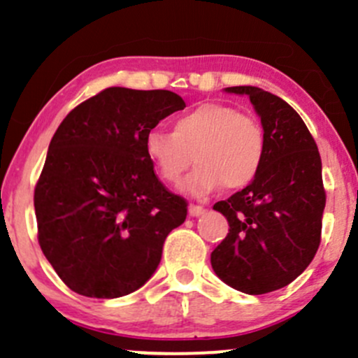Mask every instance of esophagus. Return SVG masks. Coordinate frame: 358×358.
Returning a JSON list of instances; mask_svg holds the SVG:
<instances>
[{
    "label": "esophagus",
    "mask_w": 358,
    "mask_h": 358,
    "mask_svg": "<svg viewBox=\"0 0 358 358\" xmlns=\"http://www.w3.org/2000/svg\"><path fill=\"white\" fill-rule=\"evenodd\" d=\"M204 211H206V209L199 204H190L189 206V215L190 216H201V215H204Z\"/></svg>",
    "instance_id": "obj_1"
}]
</instances>
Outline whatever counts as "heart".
<instances>
[{
	"instance_id": "1",
	"label": "heart",
	"mask_w": 358,
	"mask_h": 358,
	"mask_svg": "<svg viewBox=\"0 0 358 358\" xmlns=\"http://www.w3.org/2000/svg\"><path fill=\"white\" fill-rule=\"evenodd\" d=\"M145 154L169 185H180L194 161L187 189L206 196L225 183L244 189L263 166L266 136L262 122L227 103L208 102L178 115L171 129L152 128L143 140Z\"/></svg>"
}]
</instances>
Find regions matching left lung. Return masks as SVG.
Masks as SVG:
<instances>
[{
	"instance_id": "1",
	"label": "left lung",
	"mask_w": 358,
	"mask_h": 358,
	"mask_svg": "<svg viewBox=\"0 0 358 358\" xmlns=\"http://www.w3.org/2000/svg\"><path fill=\"white\" fill-rule=\"evenodd\" d=\"M227 92L249 96L262 117L266 150L255 182L213 206L230 229L211 252V266L234 289L265 294L291 284L319 249L326 208L322 162L289 103L256 86Z\"/></svg>"
}]
</instances>
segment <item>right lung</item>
Instances as JSON below:
<instances>
[{
  "instance_id": "1",
  "label": "right lung",
  "mask_w": 358,
  "mask_h": 358,
  "mask_svg": "<svg viewBox=\"0 0 358 358\" xmlns=\"http://www.w3.org/2000/svg\"><path fill=\"white\" fill-rule=\"evenodd\" d=\"M185 102L168 90H102L57 128L34 189L38 241L64 284L119 298L156 272L162 244L187 218L143 147L147 131Z\"/></svg>"
}]
</instances>
